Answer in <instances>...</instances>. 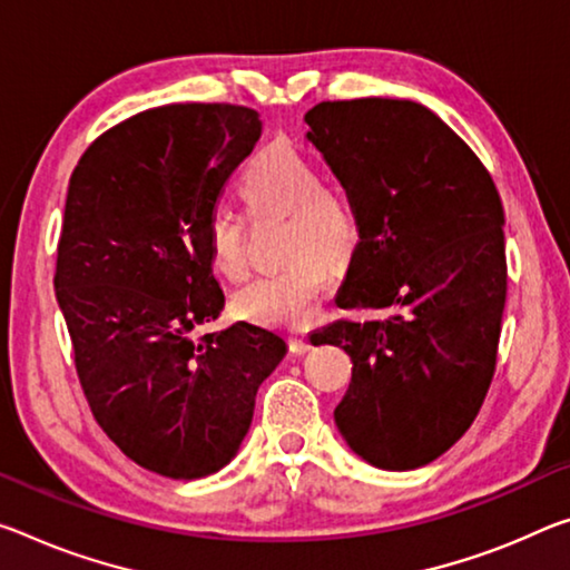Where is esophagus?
Returning a JSON list of instances; mask_svg holds the SVG:
<instances>
[{"instance_id": "esophagus-1", "label": "esophagus", "mask_w": 570, "mask_h": 570, "mask_svg": "<svg viewBox=\"0 0 570 570\" xmlns=\"http://www.w3.org/2000/svg\"><path fill=\"white\" fill-rule=\"evenodd\" d=\"M286 345H288V350L294 352V355H304V352L312 347L309 345V337H306V334H288Z\"/></svg>"}]
</instances>
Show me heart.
Masks as SVG:
<instances>
[{"label":"heart","mask_w":570,"mask_h":570,"mask_svg":"<svg viewBox=\"0 0 570 570\" xmlns=\"http://www.w3.org/2000/svg\"><path fill=\"white\" fill-rule=\"evenodd\" d=\"M250 215H286L284 256L274 274L253 278L233 294L243 320L278 330H299L314 320L330 286V266L347 264L360 246V215L350 197L324 185L317 161L292 144H274L253 157L238 179ZM213 268L230 282L248 274L246 218L218 207L207 220Z\"/></svg>","instance_id":"obj_1"}]
</instances>
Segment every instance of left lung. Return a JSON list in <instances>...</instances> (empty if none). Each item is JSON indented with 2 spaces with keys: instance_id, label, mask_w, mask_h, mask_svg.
<instances>
[{
  "instance_id": "left-lung-1",
  "label": "left lung",
  "mask_w": 570,
  "mask_h": 570,
  "mask_svg": "<svg viewBox=\"0 0 570 570\" xmlns=\"http://www.w3.org/2000/svg\"><path fill=\"white\" fill-rule=\"evenodd\" d=\"M304 121L360 215L337 306L383 314L312 334L352 360L334 423L377 469L423 466L472 426L497 367L508 296L500 193L469 144L415 101H322Z\"/></svg>"
}]
</instances>
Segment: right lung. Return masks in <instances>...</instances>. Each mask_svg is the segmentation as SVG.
Segmentation results:
<instances>
[{"mask_svg": "<svg viewBox=\"0 0 570 570\" xmlns=\"http://www.w3.org/2000/svg\"><path fill=\"white\" fill-rule=\"evenodd\" d=\"M261 137L258 111L169 104L104 131L70 175L56 294L90 413L131 462L200 480L236 456L258 385L286 355L225 306L207 220Z\"/></svg>", "mask_w": 570, "mask_h": 570, "instance_id": "1", "label": "right lung"}]
</instances>
